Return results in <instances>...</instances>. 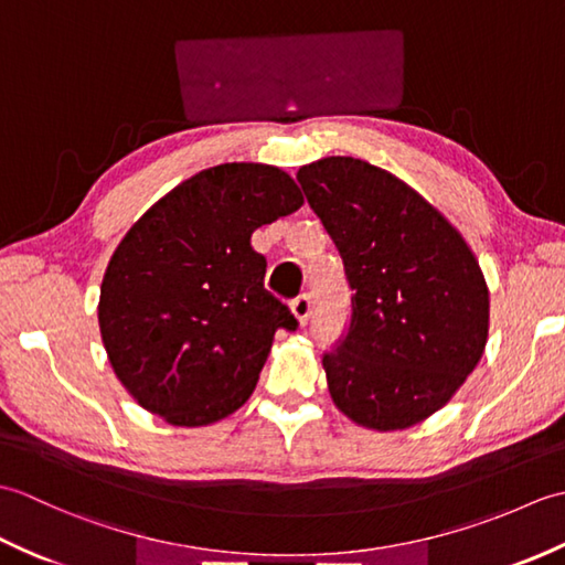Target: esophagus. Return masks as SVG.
I'll use <instances>...</instances> for the list:
<instances>
[{"instance_id":"34e87169","label":"esophagus","mask_w":565,"mask_h":565,"mask_svg":"<svg viewBox=\"0 0 565 565\" xmlns=\"http://www.w3.org/2000/svg\"><path fill=\"white\" fill-rule=\"evenodd\" d=\"M291 313L296 316V320L306 326L310 320V313H313V301H310V294H298L291 301Z\"/></svg>"}]
</instances>
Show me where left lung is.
I'll use <instances>...</instances> for the list:
<instances>
[{
	"instance_id": "8db88e82",
	"label": "left lung",
	"mask_w": 565,
	"mask_h": 565,
	"mask_svg": "<svg viewBox=\"0 0 565 565\" xmlns=\"http://www.w3.org/2000/svg\"><path fill=\"white\" fill-rule=\"evenodd\" d=\"M296 179L352 289L350 328L322 354L334 405L379 431L423 423L486 350L488 286L473 252L431 203L381 167L326 158Z\"/></svg>"
}]
</instances>
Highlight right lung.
<instances>
[{"instance_id":"obj_1","label":"right lung","mask_w":565,"mask_h":565,"mask_svg":"<svg viewBox=\"0 0 565 565\" xmlns=\"http://www.w3.org/2000/svg\"><path fill=\"white\" fill-rule=\"evenodd\" d=\"M301 206L279 167L227 162L174 186L126 233L102 281L99 328L148 413L201 427L249 398L274 332L298 328L264 289L267 259L249 237Z\"/></svg>"}]
</instances>
